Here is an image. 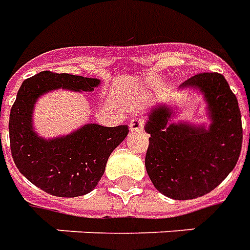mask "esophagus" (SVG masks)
Wrapping results in <instances>:
<instances>
[{
    "label": "esophagus",
    "mask_w": 250,
    "mask_h": 250,
    "mask_svg": "<svg viewBox=\"0 0 250 250\" xmlns=\"http://www.w3.org/2000/svg\"><path fill=\"white\" fill-rule=\"evenodd\" d=\"M130 130L132 132L143 130V120L140 119V118H132L130 122Z\"/></svg>",
    "instance_id": "esophagus-1"
}]
</instances>
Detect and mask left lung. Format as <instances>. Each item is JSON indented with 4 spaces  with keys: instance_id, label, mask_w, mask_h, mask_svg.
I'll use <instances>...</instances> for the list:
<instances>
[{
    "instance_id": "1",
    "label": "left lung",
    "mask_w": 250,
    "mask_h": 250,
    "mask_svg": "<svg viewBox=\"0 0 250 250\" xmlns=\"http://www.w3.org/2000/svg\"><path fill=\"white\" fill-rule=\"evenodd\" d=\"M179 88L203 95L209 123L173 122L177 106L153 107L144 125L151 135L146 169L160 193L191 200L213 191L233 171L243 146V125L237 98L221 74H197Z\"/></svg>"
}]
</instances>
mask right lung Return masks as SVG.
<instances>
[{"mask_svg": "<svg viewBox=\"0 0 250 250\" xmlns=\"http://www.w3.org/2000/svg\"><path fill=\"white\" fill-rule=\"evenodd\" d=\"M99 84L97 78L42 71L23 81L17 92L9 119L13 160L29 182L50 195L77 197L91 192L111 152L125 139L128 125L86 123L70 134L46 139L37 134L33 123L37 101L59 88L90 92Z\"/></svg>", "mask_w": 250, "mask_h": 250, "instance_id": "right-lung-1", "label": "right lung"}]
</instances>
